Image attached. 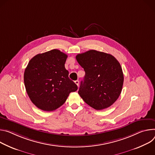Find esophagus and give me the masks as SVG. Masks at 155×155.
Listing matches in <instances>:
<instances>
[{"instance_id":"1","label":"esophagus","mask_w":155,"mask_h":155,"mask_svg":"<svg viewBox=\"0 0 155 155\" xmlns=\"http://www.w3.org/2000/svg\"><path fill=\"white\" fill-rule=\"evenodd\" d=\"M75 84L78 85V86H79V81H78V80H76V81H75Z\"/></svg>"}]
</instances>
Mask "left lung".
<instances>
[{"instance_id":"8db88e82","label":"left lung","mask_w":155,"mask_h":155,"mask_svg":"<svg viewBox=\"0 0 155 155\" xmlns=\"http://www.w3.org/2000/svg\"><path fill=\"white\" fill-rule=\"evenodd\" d=\"M85 73L78 94L97 110L110 107L121 93L124 82L122 68L111 55L91 50L76 55Z\"/></svg>"}]
</instances>
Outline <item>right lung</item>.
<instances>
[{"mask_svg":"<svg viewBox=\"0 0 155 155\" xmlns=\"http://www.w3.org/2000/svg\"><path fill=\"white\" fill-rule=\"evenodd\" d=\"M68 55L54 49L34 56L24 73L26 92L38 108L51 111L61 107L77 85L68 77L64 67Z\"/></svg>","mask_w":155,"mask_h":155,"instance_id":"add662e5","label":"right lung"}]
</instances>
